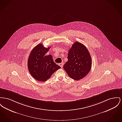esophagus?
I'll list each match as a JSON object with an SVG mask.
<instances>
[{
  "label": "esophagus",
  "instance_id": "34e87169",
  "mask_svg": "<svg viewBox=\"0 0 122 122\" xmlns=\"http://www.w3.org/2000/svg\"><path fill=\"white\" fill-rule=\"evenodd\" d=\"M59 65H60V66L61 67V68H62L63 67V63H60V64H59Z\"/></svg>",
  "mask_w": 122,
  "mask_h": 122
}]
</instances>
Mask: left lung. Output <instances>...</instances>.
Returning a JSON list of instances; mask_svg holds the SVG:
<instances>
[{
    "instance_id": "obj_1",
    "label": "left lung",
    "mask_w": 122,
    "mask_h": 122,
    "mask_svg": "<svg viewBox=\"0 0 122 122\" xmlns=\"http://www.w3.org/2000/svg\"><path fill=\"white\" fill-rule=\"evenodd\" d=\"M68 61L63 68L69 77L75 80L84 77L92 66L90 54L86 46L79 42L72 46L68 54Z\"/></svg>"
}]
</instances>
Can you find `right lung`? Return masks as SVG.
<instances>
[{
	"mask_svg": "<svg viewBox=\"0 0 122 122\" xmlns=\"http://www.w3.org/2000/svg\"><path fill=\"white\" fill-rule=\"evenodd\" d=\"M50 47L46 48L39 44L31 51L29 56L28 67L31 75L40 81H45L61 67L53 61L51 55L46 56Z\"/></svg>",
	"mask_w": 122,
	"mask_h": 122,
	"instance_id": "1",
	"label": "right lung"
}]
</instances>
